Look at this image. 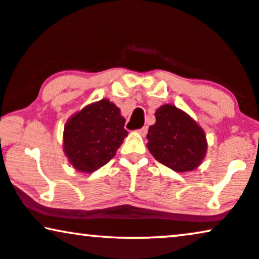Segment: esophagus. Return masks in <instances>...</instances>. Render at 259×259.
Here are the masks:
<instances>
[{
	"label": "esophagus",
	"instance_id": "1",
	"mask_svg": "<svg viewBox=\"0 0 259 259\" xmlns=\"http://www.w3.org/2000/svg\"><path fill=\"white\" fill-rule=\"evenodd\" d=\"M147 132H148V126H143V127H141V129H139V133L142 136H146L147 135Z\"/></svg>",
	"mask_w": 259,
	"mask_h": 259
}]
</instances>
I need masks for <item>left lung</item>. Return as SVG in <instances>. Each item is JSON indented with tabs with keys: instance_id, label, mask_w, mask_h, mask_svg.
Returning a JSON list of instances; mask_svg holds the SVG:
<instances>
[{
	"instance_id": "1",
	"label": "left lung",
	"mask_w": 259,
	"mask_h": 259,
	"mask_svg": "<svg viewBox=\"0 0 259 259\" xmlns=\"http://www.w3.org/2000/svg\"><path fill=\"white\" fill-rule=\"evenodd\" d=\"M155 124L147 134V148L152 155L176 172L194 171L207 154L203 129L188 113L176 106H160Z\"/></svg>"
}]
</instances>
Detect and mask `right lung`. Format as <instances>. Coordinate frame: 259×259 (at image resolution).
Instances as JSON below:
<instances>
[{
    "mask_svg": "<svg viewBox=\"0 0 259 259\" xmlns=\"http://www.w3.org/2000/svg\"><path fill=\"white\" fill-rule=\"evenodd\" d=\"M125 119L109 99L90 104L64 125L63 148L77 171L92 173L106 165L127 135Z\"/></svg>",
    "mask_w": 259,
    "mask_h": 259,
    "instance_id": "obj_1",
    "label": "right lung"
}]
</instances>
